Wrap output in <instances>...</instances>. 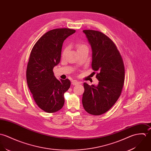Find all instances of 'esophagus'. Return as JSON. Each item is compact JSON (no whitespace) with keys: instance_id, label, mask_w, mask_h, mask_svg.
I'll list each match as a JSON object with an SVG mask.
<instances>
[{"instance_id":"obj_1","label":"esophagus","mask_w":151,"mask_h":151,"mask_svg":"<svg viewBox=\"0 0 151 151\" xmlns=\"http://www.w3.org/2000/svg\"><path fill=\"white\" fill-rule=\"evenodd\" d=\"M79 83H80V82L77 81H73L72 82V85H77Z\"/></svg>"}]
</instances>
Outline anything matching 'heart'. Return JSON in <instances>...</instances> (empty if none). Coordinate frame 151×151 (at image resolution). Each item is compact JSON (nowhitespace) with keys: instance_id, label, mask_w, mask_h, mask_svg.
<instances>
[{"instance_id":"heart-1","label":"heart","mask_w":151,"mask_h":151,"mask_svg":"<svg viewBox=\"0 0 151 151\" xmlns=\"http://www.w3.org/2000/svg\"><path fill=\"white\" fill-rule=\"evenodd\" d=\"M76 48H77V50L79 51V50H81V49H82V48H88V46H87L86 44H83V43H78V44L76 45ZM67 51H68V48L66 47V48L63 50V52H62V55L63 57L65 56V55L66 54Z\"/></svg>"}]
</instances>
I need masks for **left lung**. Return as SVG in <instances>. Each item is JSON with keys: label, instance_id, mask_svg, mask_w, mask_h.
I'll return each instance as SVG.
<instances>
[{"label": "left lung", "instance_id": "8db88e82", "mask_svg": "<svg viewBox=\"0 0 151 151\" xmlns=\"http://www.w3.org/2000/svg\"><path fill=\"white\" fill-rule=\"evenodd\" d=\"M92 51L91 67L98 70L99 84L90 86L83 83L85 91L82 104L85 110L92 115H101L116 103L120 96L124 82V63L114 42L98 31H83Z\"/></svg>", "mask_w": 151, "mask_h": 151}]
</instances>
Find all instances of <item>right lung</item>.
<instances>
[{"mask_svg": "<svg viewBox=\"0 0 151 151\" xmlns=\"http://www.w3.org/2000/svg\"><path fill=\"white\" fill-rule=\"evenodd\" d=\"M75 32L69 29H57L44 34L33 47L28 62L26 79L37 106L47 113H55L64 104V93L69 89L68 79H57L53 68L60 62L64 40Z\"/></svg>", "mask_w": 151, "mask_h": 151, "instance_id": "add662e5", "label": "right lung"}]
</instances>
